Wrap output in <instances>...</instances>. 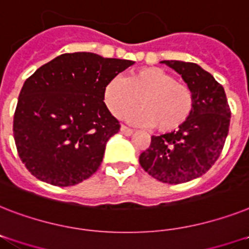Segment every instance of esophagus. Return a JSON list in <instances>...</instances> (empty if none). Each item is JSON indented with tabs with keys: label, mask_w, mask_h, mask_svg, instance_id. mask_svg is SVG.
Returning a JSON list of instances; mask_svg holds the SVG:
<instances>
[{
	"label": "esophagus",
	"mask_w": 249,
	"mask_h": 249,
	"mask_svg": "<svg viewBox=\"0 0 249 249\" xmlns=\"http://www.w3.org/2000/svg\"><path fill=\"white\" fill-rule=\"evenodd\" d=\"M120 130H121V133H123V134L124 135H131L133 134V129H130V128H128V126H125V125H121V128H120Z\"/></svg>",
	"instance_id": "34e87169"
}]
</instances>
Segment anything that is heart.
<instances>
[{"label": "heart", "mask_w": 249, "mask_h": 249, "mask_svg": "<svg viewBox=\"0 0 249 249\" xmlns=\"http://www.w3.org/2000/svg\"><path fill=\"white\" fill-rule=\"evenodd\" d=\"M106 107L115 118L129 116L142 126H153L160 133L177 130L189 119L195 96L191 87L178 82L175 76L161 68H143L131 71L126 78H112L104 89Z\"/></svg>", "instance_id": "obj_1"}]
</instances>
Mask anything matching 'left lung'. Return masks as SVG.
<instances>
[{"label": "left lung", "mask_w": 249, "mask_h": 249, "mask_svg": "<svg viewBox=\"0 0 249 249\" xmlns=\"http://www.w3.org/2000/svg\"><path fill=\"white\" fill-rule=\"evenodd\" d=\"M179 72L195 96L191 116L178 130L152 135L139 156L143 170L157 180L180 184L199 178L220 157L229 133L230 107L223 86L193 62L162 61Z\"/></svg>", "instance_id": "1"}]
</instances>
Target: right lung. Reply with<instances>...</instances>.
I'll use <instances>...</instances> for the list:
<instances>
[{"label":"right lung","instance_id":"1","mask_svg":"<svg viewBox=\"0 0 249 249\" xmlns=\"http://www.w3.org/2000/svg\"><path fill=\"white\" fill-rule=\"evenodd\" d=\"M133 64L90 52L64 53L26 79L13 130L32 175L69 187L98 170L107 141L120 130L104 102L105 86Z\"/></svg>","mask_w":249,"mask_h":249}]
</instances>
